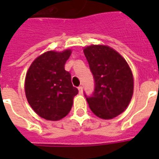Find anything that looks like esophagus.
I'll list each match as a JSON object with an SVG mask.
<instances>
[{
    "label": "esophagus",
    "mask_w": 159,
    "mask_h": 159,
    "mask_svg": "<svg viewBox=\"0 0 159 159\" xmlns=\"http://www.w3.org/2000/svg\"><path fill=\"white\" fill-rule=\"evenodd\" d=\"M78 91H79V93L80 94H82V93H83V87L82 86H80V87H78Z\"/></svg>",
    "instance_id": "1"
}]
</instances>
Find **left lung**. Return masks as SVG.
Returning <instances> with one entry per match:
<instances>
[{
  "label": "left lung",
  "instance_id": "left-lung-1",
  "mask_svg": "<svg viewBox=\"0 0 159 159\" xmlns=\"http://www.w3.org/2000/svg\"><path fill=\"white\" fill-rule=\"evenodd\" d=\"M95 89L87 98L89 107L102 119H112L123 113L134 93V76L125 59L107 45H90L83 49Z\"/></svg>",
  "mask_w": 159,
  "mask_h": 159
}]
</instances>
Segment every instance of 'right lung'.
<instances>
[{"mask_svg": "<svg viewBox=\"0 0 159 159\" xmlns=\"http://www.w3.org/2000/svg\"><path fill=\"white\" fill-rule=\"evenodd\" d=\"M70 54V49L45 52L35 59L26 72V99L34 111L46 120L66 117L78 93L72 86L70 74L65 70Z\"/></svg>", "mask_w": 159, "mask_h": 159, "instance_id": "1", "label": "right lung"}]
</instances>
